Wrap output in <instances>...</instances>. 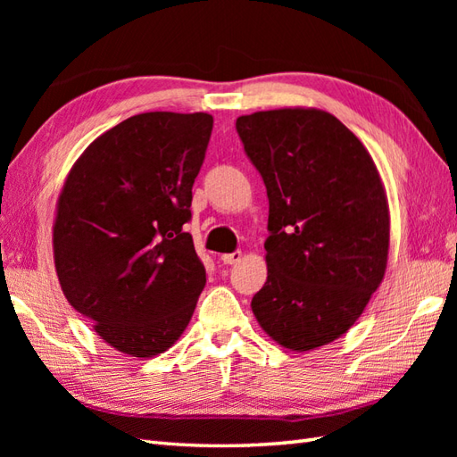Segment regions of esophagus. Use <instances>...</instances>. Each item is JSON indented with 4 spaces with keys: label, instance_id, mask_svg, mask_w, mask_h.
Returning a JSON list of instances; mask_svg holds the SVG:
<instances>
[{
    "label": "esophagus",
    "instance_id": "34e87169",
    "mask_svg": "<svg viewBox=\"0 0 457 457\" xmlns=\"http://www.w3.org/2000/svg\"><path fill=\"white\" fill-rule=\"evenodd\" d=\"M241 257H244V253H241V251H234V253L221 255V261H223V263H226V265H236V263H239Z\"/></svg>",
    "mask_w": 457,
    "mask_h": 457
}]
</instances>
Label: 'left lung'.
Wrapping results in <instances>:
<instances>
[{"label":"left lung","instance_id":"left-lung-1","mask_svg":"<svg viewBox=\"0 0 457 457\" xmlns=\"http://www.w3.org/2000/svg\"><path fill=\"white\" fill-rule=\"evenodd\" d=\"M236 129L267 187V283L259 326L290 352L344 336L381 285L389 257L383 180L332 113L283 108L241 115Z\"/></svg>","mask_w":457,"mask_h":457}]
</instances>
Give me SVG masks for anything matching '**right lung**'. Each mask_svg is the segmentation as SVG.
<instances>
[{"instance_id": "1", "label": "right lung", "mask_w": 457, "mask_h": 457, "mask_svg": "<svg viewBox=\"0 0 457 457\" xmlns=\"http://www.w3.org/2000/svg\"><path fill=\"white\" fill-rule=\"evenodd\" d=\"M210 113H139L102 133L68 172L53 226L62 293L105 344L154 357L187 329L206 269L184 231Z\"/></svg>"}]
</instances>
